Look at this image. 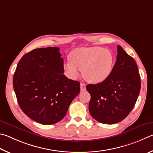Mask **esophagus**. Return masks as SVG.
I'll return each instance as SVG.
<instances>
[{"mask_svg": "<svg viewBox=\"0 0 153 153\" xmlns=\"http://www.w3.org/2000/svg\"><path fill=\"white\" fill-rule=\"evenodd\" d=\"M86 90V85L84 83H81V91H85Z\"/></svg>", "mask_w": 153, "mask_h": 153, "instance_id": "esophagus-1", "label": "esophagus"}]
</instances>
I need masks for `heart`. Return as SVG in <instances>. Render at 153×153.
Instances as JSON below:
<instances>
[{
	"mask_svg": "<svg viewBox=\"0 0 153 153\" xmlns=\"http://www.w3.org/2000/svg\"><path fill=\"white\" fill-rule=\"evenodd\" d=\"M114 65L112 53L105 48L93 46L77 48L70 53V61L64 67L72 79L82 71L85 79L91 83H101L109 78Z\"/></svg>",
	"mask_w": 153,
	"mask_h": 153,
	"instance_id": "heart-1",
	"label": "heart"
}]
</instances>
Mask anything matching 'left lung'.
Wrapping results in <instances>:
<instances>
[{"mask_svg":"<svg viewBox=\"0 0 153 153\" xmlns=\"http://www.w3.org/2000/svg\"><path fill=\"white\" fill-rule=\"evenodd\" d=\"M140 87L135 60L117 45V60L109 78L101 83L86 87L91 95L90 114L102 124L121 122L133 109Z\"/></svg>","mask_w":153,"mask_h":153,"instance_id":"left-lung-1","label":"left lung"}]
</instances>
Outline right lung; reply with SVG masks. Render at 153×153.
<instances>
[{
  "instance_id": "right-lung-1",
  "label": "right lung",
  "mask_w": 153,
  "mask_h": 153,
  "mask_svg": "<svg viewBox=\"0 0 153 153\" xmlns=\"http://www.w3.org/2000/svg\"><path fill=\"white\" fill-rule=\"evenodd\" d=\"M60 48H37L25 53L13 76V88L22 111L44 125L64 118L80 93V82L64 74Z\"/></svg>"
}]
</instances>
